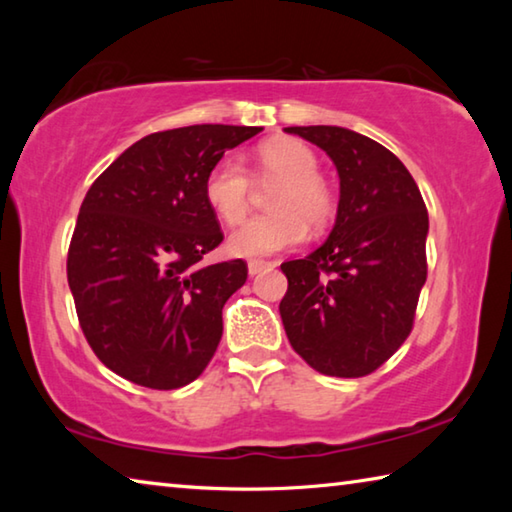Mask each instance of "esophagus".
I'll return each mask as SVG.
<instances>
[{"mask_svg": "<svg viewBox=\"0 0 512 512\" xmlns=\"http://www.w3.org/2000/svg\"><path fill=\"white\" fill-rule=\"evenodd\" d=\"M273 262H264V259H250L248 262V275H257L262 271H268V268H273Z\"/></svg>", "mask_w": 512, "mask_h": 512, "instance_id": "obj_1", "label": "esophagus"}]
</instances>
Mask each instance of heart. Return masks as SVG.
<instances>
[{"mask_svg": "<svg viewBox=\"0 0 512 512\" xmlns=\"http://www.w3.org/2000/svg\"><path fill=\"white\" fill-rule=\"evenodd\" d=\"M257 171L275 187L271 207L275 212L253 216L228 239L237 257H264L280 253L302 241L309 228H323L334 214V196L323 178L320 164L307 144L289 137L271 140L257 149ZM248 171L237 160L221 158L205 178V201L225 223H239L250 205Z\"/></svg>", "mask_w": 512, "mask_h": 512, "instance_id": "heart-1", "label": "heart"}]
</instances>
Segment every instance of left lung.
<instances>
[{
  "instance_id": "8db88e82",
  "label": "left lung",
  "mask_w": 512,
  "mask_h": 512,
  "mask_svg": "<svg viewBox=\"0 0 512 512\" xmlns=\"http://www.w3.org/2000/svg\"><path fill=\"white\" fill-rule=\"evenodd\" d=\"M339 173L329 237L282 264L280 316L291 348L329 377H363L406 341L427 280V207L409 169L370 137L341 126H289Z\"/></svg>"
}]
</instances>
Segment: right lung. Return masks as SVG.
I'll use <instances>...</instances> for the list:
<instances>
[{
	"label": "right lung",
	"instance_id": "obj_1",
	"mask_svg": "<svg viewBox=\"0 0 512 512\" xmlns=\"http://www.w3.org/2000/svg\"><path fill=\"white\" fill-rule=\"evenodd\" d=\"M264 128L198 124L151 133L85 194L67 282L90 348L119 377L155 391L187 386L214 357L223 305L244 259L203 266L223 241L205 178Z\"/></svg>",
	"mask_w": 512,
	"mask_h": 512
}]
</instances>
